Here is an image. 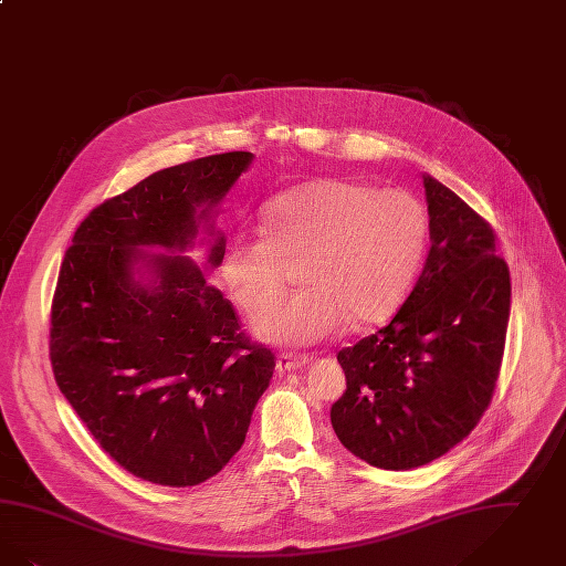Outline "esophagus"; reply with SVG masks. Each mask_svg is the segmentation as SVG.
Returning a JSON list of instances; mask_svg holds the SVG:
<instances>
[{
    "label": "esophagus",
    "mask_w": 566,
    "mask_h": 566,
    "mask_svg": "<svg viewBox=\"0 0 566 566\" xmlns=\"http://www.w3.org/2000/svg\"><path fill=\"white\" fill-rule=\"evenodd\" d=\"M310 356H293V354H280L277 356V370L280 373H291L296 368H303L305 364H310Z\"/></svg>",
    "instance_id": "1"
}]
</instances>
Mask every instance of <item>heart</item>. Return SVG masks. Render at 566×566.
Returning a JSON list of instances; mask_svg holds the SVG:
<instances>
[{"label": "heart", "mask_w": 566, "mask_h": 566, "mask_svg": "<svg viewBox=\"0 0 566 566\" xmlns=\"http://www.w3.org/2000/svg\"><path fill=\"white\" fill-rule=\"evenodd\" d=\"M265 226L242 229L223 256L233 301L256 312L301 266L305 292L254 319L263 339L310 345L381 324L407 298L430 238L428 210L405 189L328 177L277 196Z\"/></svg>", "instance_id": "heart-1"}]
</instances>
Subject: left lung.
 <instances>
[{"mask_svg": "<svg viewBox=\"0 0 566 566\" xmlns=\"http://www.w3.org/2000/svg\"><path fill=\"white\" fill-rule=\"evenodd\" d=\"M431 249L379 333L337 356L347 389L331 408L340 444L381 470H412L474 430L495 394L510 319V268L486 219L423 177Z\"/></svg>", "mask_w": 566, "mask_h": 566, "instance_id": "1", "label": "left lung"}]
</instances>
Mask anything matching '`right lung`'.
I'll return each instance as SVG.
<instances>
[{
  "instance_id": "right-lung-1",
  "label": "right lung",
  "mask_w": 566,
  "mask_h": 566,
  "mask_svg": "<svg viewBox=\"0 0 566 566\" xmlns=\"http://www.w3.org/2000/svg\"><path fill=\"white\" fill-rule=\"evenodd\" d=\"M229 151L164 168L98 203L80 223L50 312V363L69 405L126 472L196 486L240 451L250 417L272 379V349L250 339L231 301L182 254L200 221L249 168ZM217 235L210 265H221Z\"/></svg>"
}]
</instances>
